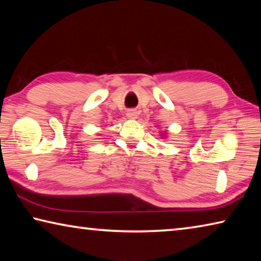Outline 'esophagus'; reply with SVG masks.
Listing matches in <instances>:
<instances>
[{
    "label": "esophagus",
    "instance_id": "1",
    "mask_svg": "<svg viewBox=\"0 0 261 261\" xmlns=\"http://www.w3.org/2000/svg\"><path fill=\"white\" fill-rule=\"evenodd\" d=\"M126 116H127V118H130V120H135V118H137L138 115H137V112L135 109H129L126 112Z\"/></svg>",
    "mask_w": 261,
    "mask_h": 261
}]
</instances>
